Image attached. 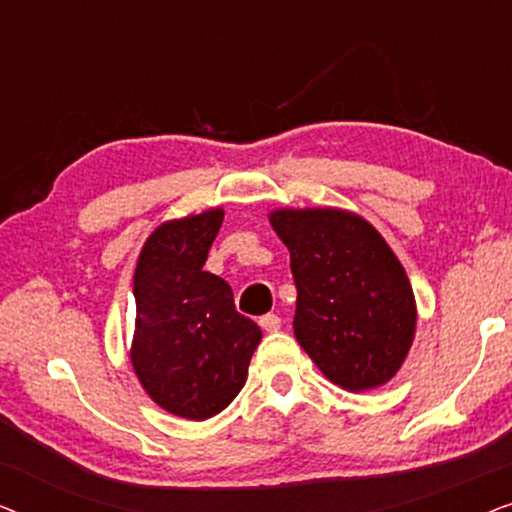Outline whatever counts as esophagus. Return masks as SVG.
Here are the masks:
<instances>
[{"instance_id": "obj_1", "label": "esophagus", "mask_w": 512, "mask_h": 512, "mask_svg": "<svg viewBox=\"0 0 512 512\" xmlns=\"http://www.w3.org/2000/svg\"><path fill=\"white\" fill-rule=\"evenodd\" d=\"M258 324H261V328L265 333H277L279 328H282V319L277 317V314H265V317H261V321H258Z\"/></svg>"}]
</instances>
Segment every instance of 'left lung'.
Returning <instances> with one entry per match:
<instances>
[{
	"mask_svg": "<svg viewBox=\"0 0 512 512\" xmlns=\"http://www.w3.org/2000/svg\"><path fill=\"white\" fill-rule=\"evenodd\" d=\"M268 219L291 254L298 345L340 389L387 384L417 328L412 284L387 240L340 207H279Z\"/></svg>",
	"mask_w": 512,
	"mask_h": 512,
	"instance_id": "8db88e82",
	"label": "left lung"
}]
</instances>
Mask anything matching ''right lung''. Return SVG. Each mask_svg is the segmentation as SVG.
I'll use <instances>...</instances> for the list:
<instances>
[{
	"label": "right lung",
	"instance_id": "add662e5",
	"mask_svg": "<svg viewBox=\"0 0 512 512\" xmlns=\"http://www.w3.org/2000/svg\"><path fill=\"white\" fill-rule=\"evenodd\" d=\"M221 223V207L160 223L146 237L132 279V370L153 403L191 422L233 403L263 338L235 310L226 279L202 270Z\"/></svg>",
	"mask_w": 512,
	"mask_h": 512
}]
</instances>
